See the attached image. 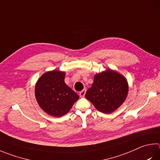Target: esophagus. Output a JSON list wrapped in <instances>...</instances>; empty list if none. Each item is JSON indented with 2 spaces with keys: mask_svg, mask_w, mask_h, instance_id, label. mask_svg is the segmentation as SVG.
I'll list each match as a JSON object with an SVG mask.
<instances>
[{
  "mask_svg": "<svg viewBox=\"0 0 160 160\" xmlns=\"http://www.w3.org/2000/svg\"><path fill=\"white\" fill-rule=\"evenodd\" d=\"M85 93H86V89H84L83 90H82V91L80 92V93H79L80 97H85Z\"/></svg>",
  "mask_w": 160,
  "mask_h": 160,
  "instance_id": "1",
  "label": "esophagus"
}]
</instances>
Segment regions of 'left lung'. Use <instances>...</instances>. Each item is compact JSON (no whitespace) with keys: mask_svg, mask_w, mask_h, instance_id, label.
Segmentation results:
<instances>
[{"mask_svg":"<svg viewBox=\"0 0 160 160\" xmlns=\"http://www.w3.org/2000/svg\"><path fill=\"white\" fill-rule=\"evenodd\" d=\"M129 86L123 75L108 69L94 75V82L85 97L98 111L110 113L125 101Z\"/></svg>","mask_w":160,"mask_h":160,"instance_id":"8db88e82","label":"left lung"}]
</instances>
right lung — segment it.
<instances>
[{
    "label": "right lung",
    "mask_w": 160,
    "mask_h": 160,
    "mask_svg": "<svg viewBox=\"0 0 160 160\" xmlns=\"http://www.w3.org/2000/svg\"><path fill=\"white\" fill-rule=\"evenodd\" d=\"M64 78V72L54 70L43 74L36 84L35 95L38 103L52 116L64 115L79 98L65 83Z\"/></svg>",
    "instance_id": "right-lung-1"
}]
</instances>
